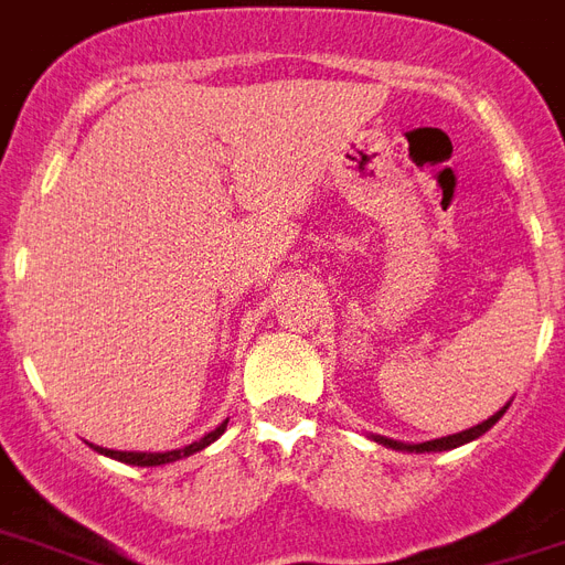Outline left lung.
<instances>
[{"label": "left lung", "mask_w": 565, "mask_h": 565, "mask_svg": "<svg viewBox=\"0 0 565 565\" xmlns=\"http://www.w3.org/2000/svg\"><path fill=\"white\" fill-rule=\"evenodd\" d=\"M509 408V405H507ZM500 408L498 414H491L489 419H482L479 426L473 428H465V431H459V435H447V438H435V440H426V444H398V440H390V438H375L379 444H384V447H393V449H405V452H444V449H456L461 447V444H468V440H477L479 435H486L494 423H498L500 417H503V411Z\"/></svg>", "instance_id": "left-lung-1"}]
</instances>
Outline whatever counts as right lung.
Segmentation results:
<instances>
[{"mask_svg": "<svg viewBox=\"0 0 565 565\" xmlns=\"http://www.w3.org/2000/svg\"><path fill=\"white\" fill-rule=\"evenodd\" d=\"M226 423L228 419H223L214 431H207L205 438L202 440H193L190 447L184 449H169V452H118V449H104V447H95L97 452H104V456H109V459H118L125 461V465H139V468H157V465H169V461H178V459H186V456H193V452H199V449H205L207 444H214V440L226 431Z\"/></svg>", "mask_w": 565, "mask_h": 565, "instance_id": "obj_1", "label": "right lung"}]
</instances>
